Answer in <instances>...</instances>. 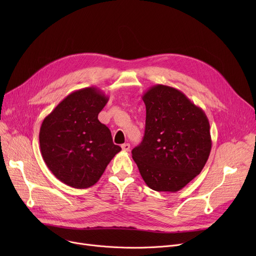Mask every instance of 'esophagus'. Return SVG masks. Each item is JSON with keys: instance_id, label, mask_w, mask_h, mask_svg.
<instances>
[{"instance_id": "1", "label": "esophagus", "mask_w": 256, "mask_h": 256, "mask_svg": "<svg viewBox=\"0 0 256 256\" xmlns=\"http://www.w3.org/2000/svg\"><path fill=\"white\" fill-rule=\"evenodd\" d=\"M121 148H122L124 152H128L130 148V145L128 143H124V144L121 145Z\"/></svg>"}]
</instances>
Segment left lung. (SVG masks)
Instances as JSON below:
<instances>
[{
  "label": "left lung",
  "mask_w": 256,
  "mask_h": 256,
  "mask_svg": "<svg viewBox=\"0 0 256 256\" xmlns=\"http://www.w3.org/2000/svg\"><path fill=\"white\" fill-rule=\"evenodd\" d=\"M142 100L145 132L132 156L150 189L178 192L198 176L208 158V119L201 108L173 87L152 86Z\"/></svg>",
  "instance_id": "left-lung-1"
}]
</instances>
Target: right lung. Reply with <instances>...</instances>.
<instances>
[{"mask_svg": "<svg viewBox=\"0 0 256 256\" xmlns=\"http://www.w3.org/2000/svg\"><path fill=\"white\" fill-rule=\"evenodd\" d=\"M108 100L96 87L80 89L44 119L40 152L48 168L63 184L76 189L93 186L121 150L98 118Z\"/></svg>", "mask_w": 256, "mask_h": 256, "instance_id": "right-lung-1", "label": "right lung"}]
</instances>
